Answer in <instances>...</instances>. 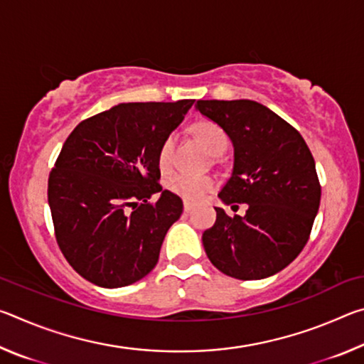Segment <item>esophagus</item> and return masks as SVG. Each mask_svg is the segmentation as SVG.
Instances as JSON below:
<instances>
[{"label": "esophagus", "mask_w": 364, "mask_h": 364, "mask_svg": "<svg viewBox=\"0 0 364 364\" xmlns=\"http://www.w3.org/2000/svg\"><path fill=\"white\" fill-rule=\"evenodd\" d=\"M183 208H184V212H191V210H193V204H191V202H188V200H184Z\"/></svg>", "instance_id": "obj_1"}]
</instances>
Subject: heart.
<instances>
[{
	"label": "heart",
	"instance_id": "obj_1",
	"mask_svg": "<svg viewBox=\"0 0 364 364\" xmlns=\"http://www.w3.org/2000/svg\"><path fill=\"white\" fill-rule=\"evenodd\" d=\"M193 132L200 141L205 151L212 156H220L225 152L228 147L226 132L221 128L218 123L210 120H200L194 123ZM173 151H175V134H168L165 136L162 143L159 146L157 152V164L162 171L170 170L171 164H173ZM215 188V180L205 175H191V173H176L167 181V189L170 193L180 196L181 199L196 202L200 200L207 193Z\"/></svg>",
	"mask_w": 364,
	"mask_h": 364
}]
</instances>
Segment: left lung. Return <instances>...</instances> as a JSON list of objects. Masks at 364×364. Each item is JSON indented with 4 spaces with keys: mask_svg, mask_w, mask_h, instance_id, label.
<instances>
[{
    "mask_svg": "<svg viewBox=\"0 0 364 364\" xmlns=\"http://www.w3.org/2000/svg\"><path fill=\"white\" fill-rule=\"evenodd\" d=\"M196 109L218 123L234 147L232 173L218 197L226 205L247 204L244 217L215 207L217 221L202 234L208 260L236 279L273 276L305 247L318 213L321 186L311 152L294 127L260 102L197 101Z\"/></svg>",
    "mask_w": 364,
    "mask_h": 364,
    "instance_id": "obj_1",
    "label": "left lung"
}]
</instances>
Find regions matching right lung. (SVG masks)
Returning a JSON list of instances; mask_svg holds the SVG:
<instances>
[{"instance_id":"1","label":"right lung","mask_w":364,"mask_h":364,"mask_svg":"<svg viewBox=\"0 0 364 364\" xmlns=\"http://www.w3.org/2000/svg\"><path fill=\"white\" fill-rule=\"evenodd\" d=\"M194 100L125 102L78 123L48 180L59 249L86 281L130 286L159 262L183 202L157 183L159 146ZM160 193L157 203L149 199Z\"/></svg>"}]
</instances>
